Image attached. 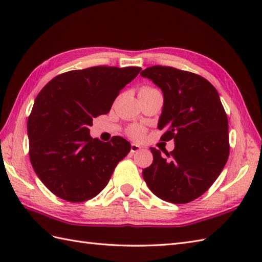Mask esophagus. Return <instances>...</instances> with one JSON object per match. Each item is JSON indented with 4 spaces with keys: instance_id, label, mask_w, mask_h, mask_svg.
I'll use <instances>...</instances> for the list:
<instances>
[{
    "instance_id": "obj_1",
    "label": "esophagus",
    "mask_w": 262,
    "mask_h": 262,
    "mask_svg": "<svg viewBox=\"0 0 262 262\" xmlns=\"http://www.w3.org/2000/svg\"><path fill=\"white\" fill-rule=\"evenodd\" d=\"M141 148H142V146H141V145H138V144H136V143H132V145H130V151H132L133 153L138 152V151H140Z\"/></svg>"
}]
</instances>
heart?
<instances>
[{"mask_svg": "<svg viewBox=\"0 0 262 262\" xmlns=\"http://www.w3.org/2000/svg\"><path fill=\"white\" fill-rule=\"evenodd\" d=\"M152 88H143L142 90H151ZM144 134V128L142 126H133L129 128V135L134 138H140Z\"/></svg>", "mask_w": 262, "mask_h": 262, "instance_id": "b5f03b06", "label": "heart"}]
</instances>
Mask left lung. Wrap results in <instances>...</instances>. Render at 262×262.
<instances>
[{
	"label": "left lung",
	"instance_id": "obj_1",
	"mask_svg": "<svg viewBox=\"0 0 262 262\" xmlns=\"http://www.w3.org/2000/svg\"><path fill=\"white\" fill-rule=\"evenodd\" d=\"M141 75L162 90L161 140L174 141L173 151H164L168 158L149 148L153 162L143 170L144 180L165 202H192L208 190L229 159V121L219 92L200 75L170 66H152Z\"/></svg>",
	"mask_w": 262,
	"mask_h": 262
}]
</instances>
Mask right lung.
<instances>
[{"label": "right lung", "mask_w": 262, "mask_h": 262, "mask_svg": "<svg viewBox=\"0 0 262 262\" xmlns=\"http://www.w3.org/2000/svg\"><path fill=\"white\" fill-rule=\"evenodd\" d=\"M141 68L94 66L70 71L39 92L28 118L29 157L39 179L57 197L80 203L96 197L130 151L125 138L101 142L89 127L108 114Z\"/></svg>", "instance_id": "1"}]
</instances>
